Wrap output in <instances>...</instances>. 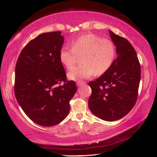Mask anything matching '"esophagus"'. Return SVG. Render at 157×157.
<instances>
[{"label":"esophagus","mask_w":157,"mask_h":157,"mask_svg":"<svg viewBox=\"0 0 157 157\" xmlns=\"http://www.w3.org/2000/svg\"><path fill=\"white\" fill-rule=\"evenodd\" d=\"M85 83H86V82H85L84 81H78L77 82V86H81L82 84H84Z\"/></svg>","instance_id":"34e87169"}]
</instances>
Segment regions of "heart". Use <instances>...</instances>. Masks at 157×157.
I'll return each instance as SVG.
<instances>
[{
    "mask_svg": "<svg viewBox=\"0 0 157 157\" xmlns=\"http://www.w3.org/2000/svg\"><path fill=\"white\" fill-rule=\"evenodd\" d=\"M116 55L113 42L94 33L79 36L72 42V47H63L59 51V60L71 69L82 56L84 64L71 69L68 78L73 80L88 78L94 74L102 75L112 66Z\"/></svg>",
    "mask_w": 157,
    "mask_h": 157,
    "instance_id": "obj_1",
    "label": "heart"
}]
</instances>
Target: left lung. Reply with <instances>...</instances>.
I'll use <instances>...</instances> for the list:
<instances>
[{
	"label": "left lung",
	"instance_id": "left-lung-1",
	"mask_svg": "<svg viewBox=\"0 0 157 157\" xmlns=\"http://www.w3.org/2000/svg\"><path fill=\"white\" fill-rule=\"evenodd\" d=\"M109 33L117 57L106 73L88 83L92 89L88 106L99 118L113 121L124 117L136 104L141 65L130 42L110 30Z\"/></svg>",
	"mask_w": 157,
	"mask_h": 157
}]
</instances>
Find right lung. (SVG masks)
<instances>
[{"label": "right lung", "mask_w": 157, "mask_h": 157, "mask_svg": "<svg viewBox=\"0 0 157 157\" xmlns=\"http://www.w3.org/2000/svg\"><path fill=\"white\" fill-rule=\"evenodd\" d=\"M61 33H44L31 40L16 64V98L28 117L42 126H55L66 118L77 90L59 60L64 40Z\"/></svg>", "instance_id": "1"}]
</instances>
